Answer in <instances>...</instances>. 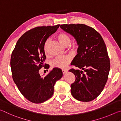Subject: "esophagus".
<instances>
[{
    "instance_id": "1",
    "label": "esophagus",
    "mask_w": 121,
    "mask_h": 121,
    "mask_svg": "<svg viewBox=\"0 0 121 121\" xmlns=\"http://www.w3.org/2000/svg\"><path fill=\"white\" fill-rule=\"evenodd\" d=\"M67 71L66 70H62V72H63V74H65L67 72Z\"/></svg>"
}]
</instances>
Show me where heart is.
<instances>
[{"label":"heart","mask_w":121,"mask_h":121,"mask_svg":"<svg viewBox=\"0 0 121 121\" xmlns=\"http://www.w3.org/2000/svg\"><path fill=\"white\" fill-rule=\"evenodd\" d=\"M57 39L60 43L65 47L68 46L70 42V37L69 35L64 32L60 33L58 34ZM49 42H50V39H47L45 42L44 45V50L45 52H47V47ZM72 48L73 49H76V45L74 44H73ZM71 60H72V58L70 56H59L53 59L52 61V63H51V65L54 68L64 69L66 68L69 64H70Z\"/></svg>","instance_id":"1"}]
</instances>
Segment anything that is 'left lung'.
<instances>
[{
  "label": "left lung",
  "instance_id": "obj_1",
  "mask_svg": "<svg viewBox=\"0 0 121 121\" xmlns=\"http://www.w3.org/2000/svg\"><path fill=\"white\" fill-rule=\"evenodd\" d=\"M60 28L76 39L77 55L69 71L76 77L71 85L72 95L80 101L89 102L96 98L104 90L110 70V59L102 36L94 28L84 24H63Z\"/></svg>",
  "mask_w": 121,
  "mask_h": 121
}]
</instances>
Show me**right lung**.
Listing matches in <instances>:
<instances>
[{"label": "right lung", "mask_w": 121, "mask_h": 121, "mask_svg": "<svg viewBox=\"0 0 121 121\" xmlns=\"http://www.w3.org/2000/svg\"><path fill=\"white\" fill-rule=\"evenodd\" d=\"M60 25L39 26L27 31L20 37L12 51L11 68L12 78L20 92L28 100L41 104L52 96L54 85L63 76L60 69L53 68L44 78L39 70L44 67L46 59L44 45Z\"/></svg>", "instance_id": "right-lung-1"}]
</instances>
